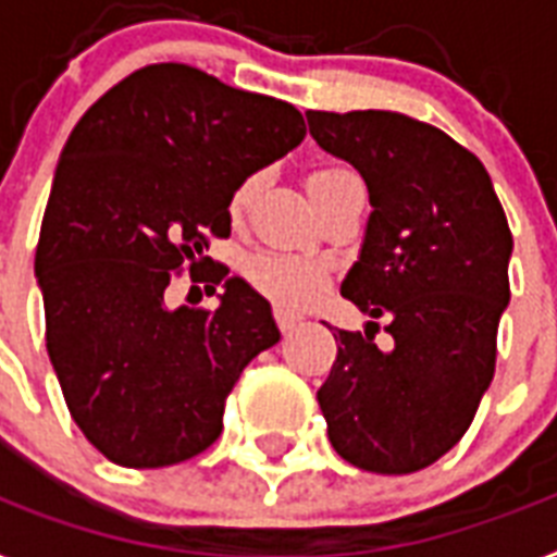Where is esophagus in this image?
<instances>
[{
    "instance_id": "1",
    "label": "esophagus",
    "mask_w": 557,
    "mask_h": 557,
    "mask_svg": "<svg viewBox=\"0 0 557 557\" xmlns=\"http://www.w3.org/2000/svg\"><path fill=\"white\" fill-rule=\"evenodd\" d=\"M274 320H277L280 332H283V334H292L294 329L300 325V318H297V314H292V311H286V309H274Z\"/></svg>"
}]
</instances>
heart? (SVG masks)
Returning <instances> with one entry per match:
<instances>
[{
    "label": "heart",
    "mask_w": 557,
    "mask_h": 557,
    "mask_svg": "<svg viewBox=\"0 0 557 557\" xmlns=\"http://www.w3.org/2000/svg\"><path fill=\"white\" fill-rule=\"evenodd\" d=\"M351 176L343 169H318L309 174V191L314 200H320L329 188ZM260 188V174H248L232 194V211H243L255 200ZM248 280L255 283L271 300L288 309H302L325 292L329 286V265L323 260L306 255H292V251H257L246 263Z\"/></svg>",
    "instance_id": "heart-1"
}]
</instances>
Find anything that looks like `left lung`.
<instances>
[{
	"label": "left lung",
	"mask_w": 557,
	"mask_h": 557,
	"mask_svg": "<svg viewBox=\"0 0 557 557\" xmlns=\"http://www.w3.org/2000/svg\"><path fill=\"white\" fill-rule=\"evenodd\" d=\"M306 120L366 180L372 214L341 292L395 341L381 351L374 334L337 329L318 392L329 441L366 472H418L467 435L492 383L512 232L483 162L435 125L395 111Z\"/></svg>",
	"instance_id": "8db88e82"
}]
</instances>
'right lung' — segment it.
Masks as SVG:
<instances>
[{
	"instance_id": "obj_1",
	"label": "right lung",
	"mask_w": 557,
	"mask_h": 557,
	"mask_svg": "<svg viewBox=\"0 0 557 557\" xmlns=\"http://www.w3.org/2000/svg\"><path fill=\"white\" fill-rule=\"evenodd\" d=\"M302 137L294 106L180 62L128 74L71 131L34 269L67 411L111 463L208 449L239 372L280 341L269 302L206 248L232 234L234 188ZM183 268L224 283L214 312L164 306Z\"/></svg>"
}]
</instances>
